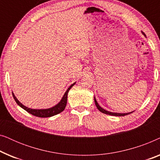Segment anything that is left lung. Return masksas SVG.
<instances>
[{"instance_id":"1","label":"left lung","mask_w":160,"mask_h":160,"mask_svg":"<svg viewBox=\"0 0 160 160\" xmlns=\"http://www.w3.org/2000/svg\"><path fill=\"white\" fill-rule=\"evenodd\" d=\"M142 33L143 34V36H146V35H145V33H144L143 32H142ZM94 100H95V105H96V106H97V108H98V110H99V111H100V112H102V113H106V114H108V115H111V116H116V117H124V116H125V115H128V114H130V113H132V112H133V111H132V112L124 113L110 112V111H106V110H105V109H103L102 108H101V107H100V106H99V104L98 103L97 100H96V99H95V97H94Z\"/></svg>"}]
</instances>
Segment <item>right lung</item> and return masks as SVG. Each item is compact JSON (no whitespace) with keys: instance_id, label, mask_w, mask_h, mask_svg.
<instances>
[{"instance_id":"1","label":"right lung","mask_w":160,"mask_h":160,"mask_svg":"<svg viewBox=\"0 0 160 160\" xmlns=\"http://www.w3.org/2000/svg\"><path fill=\"white\" fill-rule=\"evenodd\" d=\"M75 84L76 82L73 83V84H71V86L68 88L66 92H65L64 94V95H63L62 98L61 99L60 101L59 102L58 104L55 105V106L53 107H52V108H47V109H32V108H28L27 106H24L23 104H22L21 102L17 100V98L15 97L14 94L13 92H12V95H13V98H14V99L15 100V101H16L17 103L18 104L21 108H22L24 110H25L27 112L30 113V114L36 116V117H42V118L50 117H53L54 115L58 114V113H60L62 112V111H64V109L67 104L68 93L70 89H71V87H73Z\"/></svg>"}]
</instances>
